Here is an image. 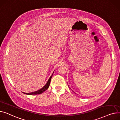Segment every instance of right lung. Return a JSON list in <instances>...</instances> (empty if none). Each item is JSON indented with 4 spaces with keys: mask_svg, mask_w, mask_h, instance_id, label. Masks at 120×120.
Listing matches in <instances>:
<instances>
[{
    "mask_svg": "<svg viewBox=\"0 0 120 120\" xmlns=\"http://www.w3.org/2000/svg\"><path fill=\"white\" fill-rule=\"evenodd\" d=\"M52 76V75H51L50 76V77L49 78V80H48L47 83L45 84V85L43 88H41V89H40V90H38L36 91H35V92H33V93H24V94H26L32 95V94H41L43 93H44L45 91L48 88L49 85H50V83Z\"/></svg>",
    "mask_w": 120,
    "mask_h": 120,
    "instance_id": "right-lung-1",
    "label": "right lung"
}]
</instances>
